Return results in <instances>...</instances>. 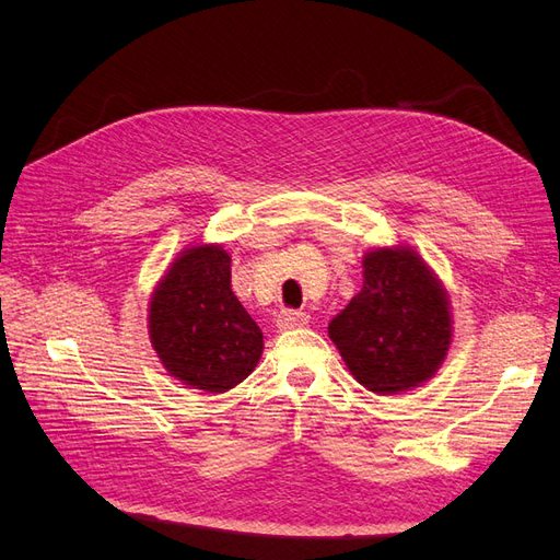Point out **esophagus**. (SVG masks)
<instances>
[{"label":"esophagus","mask_w":560,"mask_h":560,"mask_svg":"<svg viewBox=\"0 0 560 560\" xmlns=\"http://www.w3.org/2000/svg\"><path fill=\"white\" fill-rule=\"evenodd\" d=\"M308 325V313L304 311H282L278 315V327L280 329H296V327H304Z\"/></svg>","instance_id":"1"}]
</instances>
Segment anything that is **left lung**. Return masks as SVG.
I'll return each mask as SVG.
<instances>
[{"label":"left lung","instance_id":"obj_1","mask_svg":"<svg viewBox=\"0 0 560 560\" xmlns=\"http://www.w3.org/2000/svg\"><path fill=\"white\" fill-rule=\"evenodd\" d=\"M327 329L358 384L374 393L431 380L452 339L443 287L410 249L370 252L362 261V290Z\"/></svg>","mask_w":560,"mask_h":560}]
</instances>
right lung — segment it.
I'll return each mask as SVG.
<instances>
[{
  "label": "right lung",
  "instance_id": "obj_1",
  "mask_svg": "<svg viewBox=\"0 0 560 560\" xmlns=\"http://www.w3.org/2000/svg\"><path fill=\"white\" fill-rule=\"evenodd\" d=\"M150 341L186 386L223 393L247 380L264 335L231 290V256L202 245L180 254L150 301Z\"/></svg>",
  "mask_w": 560,
  "mask_h": 560
}]
</instances>
